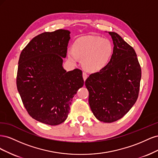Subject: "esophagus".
I'll use <instances>...</instances> for the list:
<instances>
[{"mask_svg":"<svg viewBox=\"0 0 158 158\" xmlns=\"http://www.w3.org/2000/svg\"><path fill=\"white\" fill-rule=\"evenodd\" d=\"M82 76H83L84 80L85 81V80H86V78H88V74H86V73H85V72H83V73H82Z\"/></svg>","mask_w":158,"mask_h":158,"instance_id":"obj_1","label":"esophagus"}]
</instances>
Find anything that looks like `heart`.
Returning a JSON list of instances; mask_svg holds the SVG:
<instances>
[{
	"instance_id": "b5f03b06",
	"label": "heart",
	"mask_w": 158,
	"mask_h": 158,
	"mask_svg": "<svg viewBox=\"0 0 158 158\" xmlns=\"http://www.w3.org/2000/svg\"><path fill=\"white\" fill-rule=\"evenodd\" d=\"M112 52L113 47L109 41L88 35L80 37L75 41L73 49L68 51V56L74 63L78 58L82 59L83 66L87 70L98 72L106 66Z\"/></svg>"
}]
</instances>
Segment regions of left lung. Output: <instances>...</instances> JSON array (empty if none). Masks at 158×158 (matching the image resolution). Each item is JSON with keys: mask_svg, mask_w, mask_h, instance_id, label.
<instances>
[{"mask_svg": "<svg viewBox=\"0 0 158 158\" xmlns=\"http://www.w3.org/2000/svg\"><path fill=\"white\" fill-rule=\"evenodd\" d=\"M109 33L114 45L111 59L85 81L91 110L104 123L118 121L129 111L138 99L141 80L135 49L117 33Z\"/></svg>", "mask_w": 158, "mask_h": 158, "instance_id": "left-lung-1", "label": "left lung"}]
</instances>
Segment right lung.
Returning <instances> with one entry per match:
<instances>
[{"instance_id":"right-lung-1","label":"right lung","mask_w":158,"mask_h":158,"mask_svg":"<svg viewBox=\"0 0 158 158\" xmlns=\"http://www.w3.org/2000/svg\"><path fill=\"white\" fill-rule=\"evenodd\" d=\"M70 33L62 29L42 33L19 58L16 85L23 106L33 118L46 125L66 120L73 97L84 85L82 70L66 72L62 66Z\"/></svg>"}]
</instances>
